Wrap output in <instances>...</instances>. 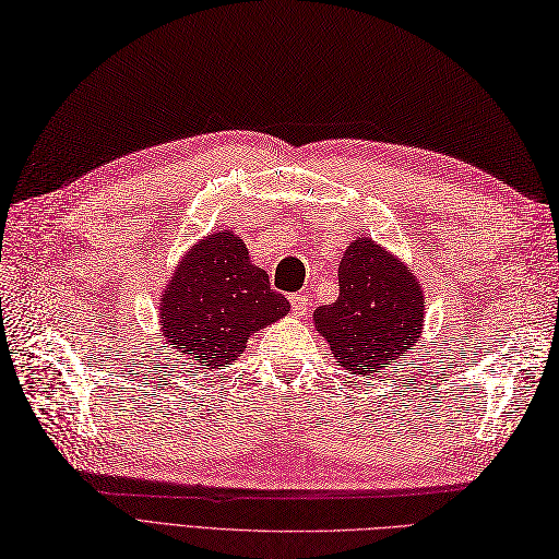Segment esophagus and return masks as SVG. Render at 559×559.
<instances>
[{"mask_svg": "<svg viewBox=\"0 0 559 559\" xmlns=\"http://www.w3.org/2000/svg\"><path fill=\"white\" fill-rule=\"evenodd\" d=\"M290 304H293V313L304 318L306 313H309V297H306L304 293H295L290 295Z\"/></svg>", "mask_w": 559, "mask_h": 559, "instance_id": "esophagus-1", "label": "esophagus"}]
</instances>
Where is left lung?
<instances>
[{"mask_svg":"<svg viewBox=\"0 0 559 559\" xmlns=\"http://www.w3.org/2000/svg\"><path fill=\"white\" fill-rule=\"evenodd\" d=\"M423 318L416 276L371 239L348 246L338 264L336 301L313 313L341 367L357 376L378 373L418 344Z\"/></svg>","mask_w":559,"mask_h":559,"instance_id":"8db88e82","label":"left lung"}]
</instances>
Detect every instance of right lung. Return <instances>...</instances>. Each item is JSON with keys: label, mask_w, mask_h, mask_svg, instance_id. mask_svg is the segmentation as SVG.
I'll use <instances>...</instances> for the list:
<instances>
[{"label": "right lung", "mask_w": 559, "mask_h": 559, "mask_svg": "<svg viewBox=\"0 0 559 559\" xmlns=\"http://www.w3.org/2000/svg\"><path fill=\"white\" fill-rule=\"evenodd\" d=\"M290 311L264 269L250 264L246 243L215 231L192 246L159 301L162 332L188 359L209 369L237 359L250 334Z\"/></svg>", "instance_id": "obj_1"}]
</instances>
